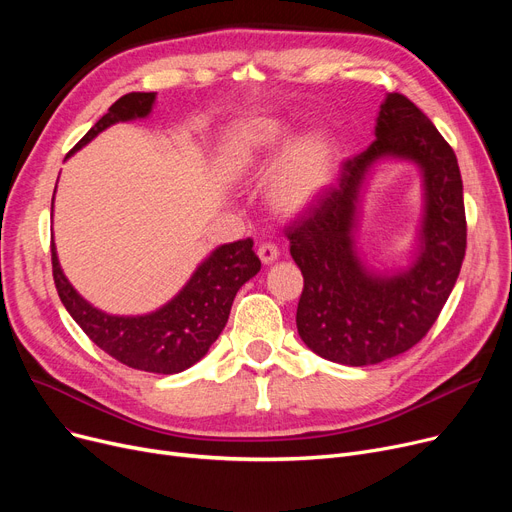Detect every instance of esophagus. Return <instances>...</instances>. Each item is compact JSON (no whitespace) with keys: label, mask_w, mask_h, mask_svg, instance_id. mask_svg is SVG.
Listing matches in <instances>:
<instances>
[{"label":"esophagus","mask_w":512,"mask_h":512,"mask_svg":"<svg viewBox=\"0 0 512 512\" xmlns=\"http://www.w3.org/2000/svg\"><path fill=\"white\" fill-rule=\"evenodd\" d=\"M257 255H259V259H261L263 265H272V263L278 261L280 251H278L276 245H270V242H265V245H261V247L257 249Z\"/></svg>","instance_id":"34e87169"}]
</instances>
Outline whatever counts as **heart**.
Wrapping results in <instances>:
<instances>
[{
    "instance_id": "obj_1",
    "label": "heart",
    "mask_w": 512,
    "mask_h": 512,
    "mask_svg": "<svg viewBox=\"0 0 512 512\" xmlns=\"http://www.w3.org/2000/svg\"><path fill=\"white\" fill-rule=\"evenodd\" d=\"M290 134V124L276 116L238 120L222 141L220 164L236 176L259 172L284 146L265 197L284 218H299L332 191L340 170V145L326 128H309L292 139Z\"/></svg>"
}]
</instances>
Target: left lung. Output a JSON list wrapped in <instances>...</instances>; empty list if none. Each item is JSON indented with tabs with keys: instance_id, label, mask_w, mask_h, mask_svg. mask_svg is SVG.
<instances>
[{
	"instance_id": "left-lung-1",
	"label": "left lung",
	"mask_w": 512,
	"mask_h": 512,
	"mask_svg": "<svg viewBox=\"0 0 512 512\" xmlns=\"http://www.w3.org/2000/svg\"><path fill=\"white\" fill-rule=\"evenodd\" d=\"M373 137L346 161L338 186L286 232L305 278L299 336L315 355L351 367L398 357L427 334L467 247L463 180L438 128L405 95L388 93ZM384 160L411 163L422 176V220L408 263L398 268L373 266L358 245L362 193Z\"/></svg>"
}]
</instances>
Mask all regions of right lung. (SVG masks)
Wrapping results in <instances>:
<instances>
[{
  "mask_svg": "<svg viewBox=\"0 0 512 512\" xmlns=\"http://www.w3.org/2000/svg\"><path fill=\"white\" fill-rule=\"evenodd\" d=\"M157 93H128L76 143L68 157L118 122L151 116ZM56 199V191H53ZM53 209V203H51ZM53 280L66 311L83 332L116 361L149 373H180L201 361L218 340L236 292L261 270L253 240H236L213 249L174 297L143 315H112L93 307L66 278L51 238Z\"/></svg>",
  "mask_w": 512,
  "mask_h": 512,
  "instance_id": "obj_1",
  "label": "right lung"
}]
</instances>
